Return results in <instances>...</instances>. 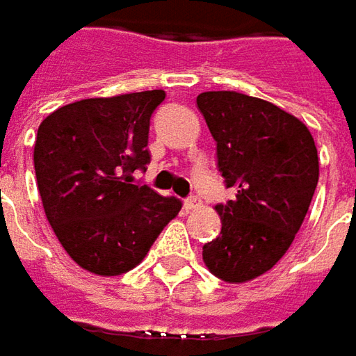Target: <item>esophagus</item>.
I'll return each mask as SVG.
<instances>
[{"label":"esophagus","instance_id":"1","mask_svg":"<svg viewBox=\"0 0 356 356\" xmlns=\"http://www.w3.org/2000/svg\"><path fill=\"white\" fill-rule=\"evenodd\" d=\"M198 206H200V200H198L196 196H190V198L184 200V210H186V212L194 210V208H198Z\"/></svg>","mask_w":356,"mask_h":356}]
</instances>
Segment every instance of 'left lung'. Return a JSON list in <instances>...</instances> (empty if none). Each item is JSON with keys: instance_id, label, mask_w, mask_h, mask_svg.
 Here are the masks:
<instances>
[{"instance_id": "left-lung-1", "label": "left lung", "mask_w": 356, "mask_h": 356, "mask_svg": "<svg viewBox=\"0 0 356 356\" xmlns=\"http://www.w3.org/2000/svg\"><path fill=\"white\" fill-rule=\"evenodd\" d=\"M216 142L226 188L216 204L222 230L202 246L208 270L226 282H246L270 270L298 232L318 184V156L309 128L278 106L238 92L196 98Z\"/></svg>"}]
</instances>
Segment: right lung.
<instances>
[{
  "label": "right lung",
  "instance_id": "right-lung-1",
  "mask_svg": "<svg viewBox=\"0 0 356 356\" xmlns=\"http://www.w3.org/2000/svg\"><path fill=\"white\" fill-rule=\"evenodd\" d=\"M162 90L80 99L38 128V190L65 252L99 276L132 270L148 254L182 202L132 184L150 164L148 132Z\"/></svg>",
  "mask_w": 356,
  "mask_h": 356
}]
</instances>
